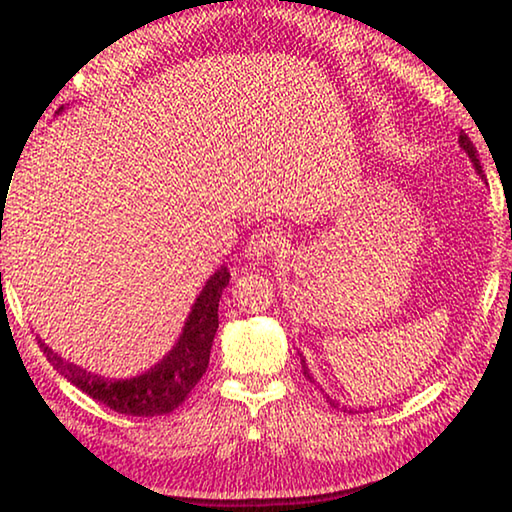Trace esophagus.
Masks as SVG:
<instances>
[{"label":"esophagus","mask_w":512,"mask_h":512,"mask_svg":"<svg viewBox=\"0 0 512 512\" xmlns=\"http://www.w3.org/2000/svg\"><path fill=\"white\" fill-rule=\"evenodd\" d=\"M277 244H280V235H277V232H273V230H259V232H255L253 237L248 239V244H246V257L248 259H266L268 255L273 253V250L277 248Z\"/></svg>","instance_id":"obj_1"}]
</instances>
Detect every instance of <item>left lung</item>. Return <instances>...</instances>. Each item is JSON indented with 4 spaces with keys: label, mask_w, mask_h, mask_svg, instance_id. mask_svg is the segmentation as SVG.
<instances>
[{
    "label": "left lung",
    "mask_w": 512,
    "mask_h": 512,
    "mask_svg": "<svg viewBox=\"0 0 512 512\" xmlns=\"http://www.w3.org/2000/svg\"><path fill=\"white\" fill-rule=\"evenodd\" d=\"M458 144H461V149L470 155V160H472V164H474V169H476V173H479L481 178H485V173H483V169H481V160H479V151H476V146L472 144V140L470 137L465 135V131H461V135H458ZM302 368H305V377H309V372H307V366H305V361H302ZM311 379V377H309ZM329 404H334V400H329ZM336 406V404H334Z\"/></svg>",
    "instance_id": "obj_1"
}]
</instances>
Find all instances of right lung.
I'll return each instance as SVG.
<instances>
[{
  "mask_svg": "<svg viewBox=\"0 0 512 512\" xmlns=\"http://www.w3.org/2000/svg\"><path fill=\"white\" fill-rule=\"evenodd\" d=\"M228 282V268H219L207 280L201 296L194 302L192 314L187 318L176 348L158 366L140 377L126 381H106L81 370L74 363L63 361L42 341L38 343L45 350L51 366L63 372L76 388L88 393L92 400L110 406L112 411L137 415V418H153V415L171 413L187 400L192 388L205 375L216 327H219V300Z\"/></svg>",
  "mask_w": 512,
  "mask_h": 512,
  "instance_id": "add662e5",
  "label": "right lung"
}]
</instances>
